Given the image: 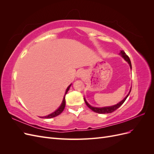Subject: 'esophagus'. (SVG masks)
<instances>
[{
    "instance_id": "1",
    "label": "esophagus",
    "mask_w": 154,
    "mask_h": 154,
    "mask_svg": "<svg viewBox=\"0 0 154 154\" xmlns=\"http://www.w3.org/2000/svg\"><path fill=\"white\" fill-rule=\"evenodd\" d=\"M85 72L82 69H80V70H78L76 72V77L77 78H82L85 76Z\"/></svg>"
}]
</instances>
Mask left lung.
Listing matches in <instances>:
<instances>
[{
  "label": "left lung",
  "instance_id": "8db88e82",
  "mask_svg": "<svg viewBox=\"0 0 154 154\" xmlns=\"http://www.w3.org/2000/svg\"><path fill=\"white\" fill-rule=\"evenodd\" d=\"M119 54H120L121 56H122V58H124V60H125V61L127 62L129 64L130 69H132L131 62H130V58H129V57H128V56H127V54H126V53L124 52V51H123V50L120 51ZM131 89H132V87H131V88H130V91H129V92L128 93V94L125 96V98H124L122 101H121L120 102H119L118 103H117L116 105H112V106H103V107H95V106H91V105L88 104V102L86 101L85 97H84V101H85V103H86V105H87V106L88 107V108H89L90 109H91L92 111L95 112H96V113H99V114H109V113H112V112H113L114 111H115L116 110H117V109L119 108V107L124 103L125 101L126 100H127V97H128V95L130 94V91H131Z\"/></svg>",
  "mask_w": 154,
  "mask_h": 154
}]
</instances>
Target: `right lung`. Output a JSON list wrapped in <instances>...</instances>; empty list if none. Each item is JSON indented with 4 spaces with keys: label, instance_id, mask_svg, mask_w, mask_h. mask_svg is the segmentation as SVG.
Returning a JSON list of instances; mask_svg holds the SVG:
<instances>
[{
    "label": "right lung",
    "instance_id": "add662e5",
    "mask_svg": "<svg viewBox=\"0 0 154 154\" xmlns=\"http://www.w3.org/2000/svg\"><path fill=\"white\" fill-rule=\"evenodd\" d=\"M72 84L69 85L68 86V87L67 88V89L66 91V92H65V94H64V96H63V100H62V102L61 105H60V106L58 107V109L56 110L54 112H53V113H51L48 116H44V117H42V118H45V119H50V118H54V117H56V116H57L58 115H60V114H61L63 110H64L65 109V106H66V97H65V96H66V95L67 94V93L68 92V91L69 90L70 88V87L71 86ZM41 118V117H40Z\"/></svg>",
    "mask_w": 154,
    "mask_h": 154
}]
</instances>
